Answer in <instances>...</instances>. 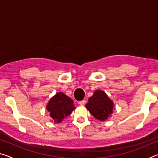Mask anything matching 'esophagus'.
Masks as SVG:
<instances>
[{
    "label": "esophagus",
    "instance_id": "obj_1",
    "mask_svg": "<svg viewBox=\"0 0 158 158\" xmlns=\"http://www.w3.org/2000/svg\"><path fill=\"white\" fill-rule=\"evenodd\" d=\"M85 104V100H84L79 102V105H84Z\"/></svg>",
    "mask_w": 158,
    "mask_h": 158
}]
</instances>
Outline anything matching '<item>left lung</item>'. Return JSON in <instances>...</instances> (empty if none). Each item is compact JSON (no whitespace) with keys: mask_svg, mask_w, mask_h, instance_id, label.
<instances>
[{"mask_svg":"<svg viewBox=\"0 0 158 158\" xmlns=\"http://www.w3.org/2000/svg\"><path fill=\"white\" fill-rule=\"evenodd\" d=\"M85 107L96 119L105 121L113 113L114 102L103 90H96Z\"/></svg>","mask_w":158,"mask_h":158,"instance_id":"left-lung-1","label":"left lung"}]
</instances>
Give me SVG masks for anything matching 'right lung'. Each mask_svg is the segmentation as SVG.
<instances>
[{
  "label": "right lung",
  "mask_w": 158,
  "mask_h": 158,
  "mask_svg": "<svg viewBox=\"0 0 158 158\" xmlns=\"http://www.w3.org/2000/svg\"><path fill=\"white\" fill-rule=\"evenodd\" d=\"M73 100L63 93L58 92L50 99L46 108L56 123H60L75 109Z\"/></svg>",
  "instance_id": "add662e5"
}]
</instances>
